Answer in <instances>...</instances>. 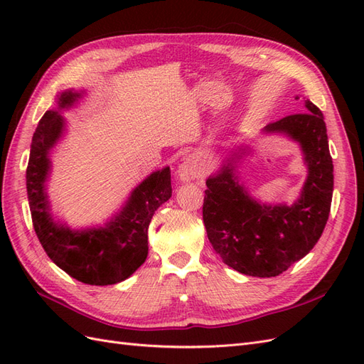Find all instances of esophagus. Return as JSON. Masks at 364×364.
<instances>
[{
	"label": "esophagus",
	"instance_id": "esophagus-1",
	"mask_svg": "<svg viewBox=\"0 0 364 364\" xmlns=\"http://www.w3.org/2000/svg\"><path fill=\"white\" fill-rule=\"evenodd\" d=\"M202 170H203V167H202L200 156L197 155V153H191V155L186 156L183 159V162L179 165V168H178L179 179L182 182L196 181L197 178H200Z\"/></svg>",
	"mask_w": 364,
	"mask_h": 364
}]
</instances>
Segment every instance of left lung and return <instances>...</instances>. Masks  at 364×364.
I'll use <instances>...</instances> for the list:
<instances>
[{"label":"left lung","instance_id":"1","mask_svg":"<svg viewBox=\"0 0 364 364\" xmlns=\"http://www.w3.org/2000/svg\"><path fill=\"white\" fill-rule=\"evenodd\" d=\"M262 134L285 135L299 144L308 168L299 199L289 206L252 197L235 170L249 151L240 147L206 179L203 223L209 243L229 267L272 278L304 258L321 238L331 209L334 167L323 115L310 100H305V112L274 121Z\"/></svg>","mask_w":364,"mask_h":364}]
</instances>
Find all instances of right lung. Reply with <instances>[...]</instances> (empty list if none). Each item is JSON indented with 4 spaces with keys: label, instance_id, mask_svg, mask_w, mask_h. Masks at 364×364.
<instances>
[{
    "label": "right lung",
    "instance_id": "obj_1",
    "mask_svg": "<svg viewBox=\"0 0 364 364\" xmlns=\"http://www.w3.org/2000/svg\"><path fill=\"white\" fill-rule=\"evenodd\" d=\"M85 91L58 95V109L47 111L33 134L27 165V196L33 226L50 259L70 277L90 285H112L127 279L144 264L147 232L156 209L171 197L170 167L153 171L132 190L129 199L105 226L71 229L51 215L47 181L50 151L65 132L63 109L73 107Z\"/></svg>",
    "mask_w": 364,
    "mask_h": 364
}]
</instances>
